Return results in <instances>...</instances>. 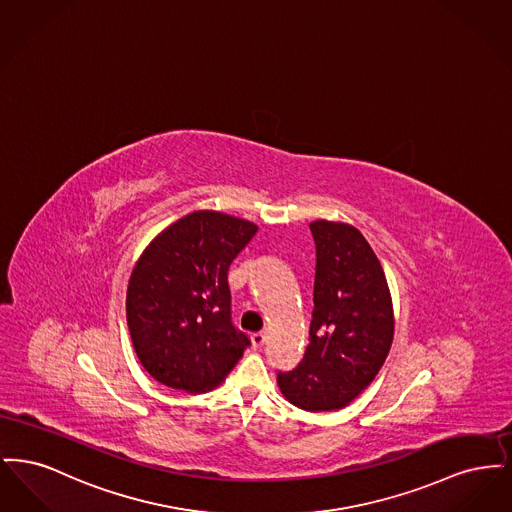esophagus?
I'll return each instance as SVG.
<instances>
[{
	"instance_id": "1",
	"label": "esophagus",
	"mask_w": 512,
	"mask_h": 512,
	"mask_svg": "<svg viewBox=\"0 0 512 512\" xmlns=\"http://www.w3.org/2000/svg\"><path fill=\"white\" fill-rule=\"evenodd\" d=\"M251 341H253V347L261 349V347L267 343V334H265V332H257V334L251 336Z\"/></svg>"
}]
</instances>
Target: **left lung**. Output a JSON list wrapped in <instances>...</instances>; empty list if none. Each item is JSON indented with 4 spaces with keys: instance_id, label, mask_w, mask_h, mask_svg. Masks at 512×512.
<instances>
[{
    "instance_id": "left-lung-1",
    "label": "left lung",
    "mask_w": 512,
    "mask_h": 512,
    "mask_svg": "<svg viewBox=\"0 0 512 512\" xmlns=\"http://www.w3.org/2000/svg\"><path fill=\"white\" fill-rule=\"evenodd\" d=\"M315 292L303 361L278 372L284 397L303 411H338L374 380L390 353V288L372 247L351 224L315 220Z\"/></svg>"
}]
</instances>
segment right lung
I'll return each instance as SVG.
<instances>
[{"mask_svg":"<svg viewBox=\"0 0 512 512\" xmlns=\"http://www.w3.org/2000/svg\"><path fill=\"white\" fill-rule=\"evenodd\" d=\"M257 226L195 211L165 228L138 259L126 292L136 355L163 386L217 388L251 345L232 322L228 268Z\"/></svg>","mask_w":512,"mask_h":512,"instance_id":"1","label":"right lung"}]
</instances>
